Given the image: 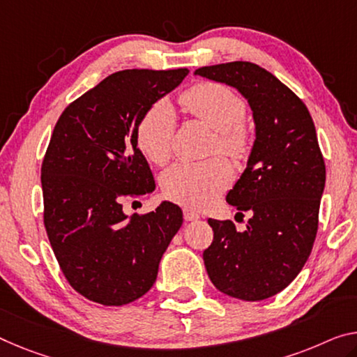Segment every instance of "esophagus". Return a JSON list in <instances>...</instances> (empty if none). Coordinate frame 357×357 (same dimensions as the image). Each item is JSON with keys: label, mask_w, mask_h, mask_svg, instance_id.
<instances>
[{"label": "esophagus", "mask_w": 357, "mask_h": 357, "mask_svg": "<svg viewBox=\"0 0 357 357\" xmlns=\"http://www.w3.org/2000/svg\"><path fill=\"white\" fill-rule=\"evenodd\" d=\"M183 218L186 222H196L199 218V213L191 209H183Z\"/></svg>", "instance_id": "34e87169"}]
</instances>
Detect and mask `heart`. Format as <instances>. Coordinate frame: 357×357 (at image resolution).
Returning <instances> with one entry per match:
<instances>
[{"instance_id":"obj_1","label":"heart","mask_w":357,"mask_h":357,"mask_svg":"<svg viewBox=\"0 0 357 357\" xmlns=\"http://www.w3.org/2000/svg\"><path fill=\"white\" fill-rule=\"evenodd\" d=\"M178 102L186 113L215 130L211 151L227 153L243 160L252 148V132L244 123L245 103L233 89L218 83H201L183 92ZM175 113L166 100L146 109L137 128V144L155 164H164L172 155ZM233 167L223 156L206 161H180L161 177L164 196L177 204L202 209L212 204L233 182Z\"/></svg>"}]
</instances>
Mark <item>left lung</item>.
<instances>
[{
	"label": "left lung",
	"mask_w": 357,
	"mask_h": 357,
	"mask_svg": "<svg viewBox=\"0 0 357 357\" xmlns=\"http://www.w3.org/2000/svg\"><path fill=\"white\" fill-rule=\"evenodd\" d=\"M225 83L249 102L255 142L248 167L227 195L250 218L245 231L213 220L202 259L211 281L229 297L259 301L286 289L308 260L317 233L326 164L308 108L276 76L250 62L195 71Z\"/></svg>",
	"instance_id": "obj_1"
}]
</instances>
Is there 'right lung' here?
<instances>
[{"label": "right lung", "mask_w": 357, "mask_h": 357, "mask_svg": "<svg viewBox=\"0 0 357 357\" xmlns=\"http://www.w3.org/2000/svg\"><path fill=\"white\" fill-rule=\"evenodd\" d=\"M186 75L116 71L71 102L54 128L41 166L45 227L63 276L87 300L121 306L144 297L182 227V209L169 201L130 217L123 204L155 190L137 128Z\"/></svg>", "instance_id": "right-lung-1"}]
</instances>
